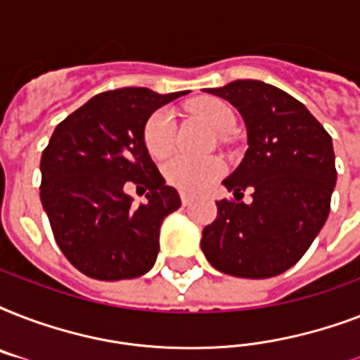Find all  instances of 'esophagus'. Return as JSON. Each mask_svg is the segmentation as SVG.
Returning <instances> with one entry per match:
<instances>
[{"instance_id":"1","label":"esophagus","mask_w":360,"mask_h":360,"mask_svg":"<svg viewBox=\"0 0 360 360\" xmlns=\"http://www.w3.org/2000/svg\"><path fill=\"white\" fill-rule=\"evenodd\" d=\"M192 200H194V196H192V194H188V192H181V203H183V205H191L192 203Z\"/></svg>"}]
</instances>
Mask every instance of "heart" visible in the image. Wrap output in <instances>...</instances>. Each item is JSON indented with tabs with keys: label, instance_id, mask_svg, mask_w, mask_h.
I'll return each mask as SVG.
<instances>
[{
	"label": "heart",
	"instance_id": "1",
	"mask_svg": "<svg viewBox=\"0 0 360 360\" xmlns=\"http://www.w3.org/2000/svg\"><path fill=\"white\" fill-rule=\"evenodd\" d=\"M194 112L205 121L209 129H213L219 134H226L236 129V114L222 101H214V98L202 101L194 104ZM143 141L149 155L155 158L166 157L174 149L175 123L174 115L168 110H158L147 120ZM224 162L217 157L192 158L179 155L164 164V175L168 183L186 192L205 191L224 174Z\"/></svg>",
	"mask_w": 360,
	"mask_h": 360
}]
</instances>
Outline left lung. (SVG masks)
<instances>
[{
	"label": "left lung",
	"mask_w": 360,
	"mask_h": 360,
	"mask_svg": "<svg viewBox=\"0 0 360 360\" xmlns=\"http://www.w3.org/2000/svg\"><path fill=\"white\" fill-rule=\"evenodd\" d=\"M237 108L246 127L245 157L222 185L237 202H217L202 250L220 273L271 278L293 267L318 237L336 185L333 138L307 106L259 80L205 89ZM246 188L252 202H240Z\"/></svg>",
	"instance_id": "1"
}]
</instances>
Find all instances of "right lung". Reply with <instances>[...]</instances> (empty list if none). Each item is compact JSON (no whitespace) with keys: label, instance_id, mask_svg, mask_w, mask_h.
Returning <instances> with one entry per match:
<instances>
[{"label":"right lung","instance_id":"obj_1","mask_svg":"<svg viewBox=\"0 0 360 360\" xmlns=\"http://www.w3.org/2000/svg\"><path fill=\"white\" fill-rule=\"evenodd\" d=\"M186 91L123 87L89 98L56 127L41 158V202L65 257L95 280L136 278L155 265L160 226L181 207L143 141L155 110ZM129 180L146 186L136 206Z\"/></svg>","mask_w":360,"mask_h":360}]
</instances>
